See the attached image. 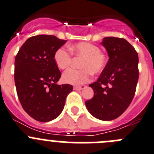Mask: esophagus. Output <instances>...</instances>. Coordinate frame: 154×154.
I'll use <instances>...</instances> for the list:
<instances>
[{
    "label": "esophagus",
    "mask_w": 154,
    "mask_h": 154,
    "mask_svg": "<svg viewBox=\"0 0 154 154\" xmlns=\"http://www.w3.org/2000/svg\"><path fill=\"white\" fill-rule=\"evenodd\" d=\"M85 88V85H81V86H75L74 90L75 91H80L82 90V89Z\"/></svg>",
    "instance_id": "1"
}]
</instances>
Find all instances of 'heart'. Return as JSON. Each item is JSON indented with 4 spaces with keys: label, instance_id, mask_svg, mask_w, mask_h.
Masks as SVG:
<instances>
[{
    "label": "heart",
    "instance_id": "1",
    "mask_svg": "<svg viewBox=\"0 0 154 154\" xmlns=\"http://www.w3.org/2000/svg\"><path fill=\"white\" fill-rule=\"evenodd\" d=\"M69 50L76 57L82 58L81 69L67 70L63 75V81L67 84L80 85L90 81L92 73L99 74L106 67L107 56L100 51L99 46L88 42H79L69 46ZM54 62L60 69H66L72 65V54L64 48H60L54 55Z\"/></svg>",
    "mask_w": 154,
    "mask_h": 154
}]
</instances>
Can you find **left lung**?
<instances>
[{
    "instance_id": "1",
    "label": "left lung",
    "mask_w": 154,
    "mask_h": 154,
    "mask_svg": "<svg viewBox=\"0 0 154 154\" xmlns=\"http://www.w3.org/2000/svg\"><path fill=\"white\" fill-rule=\"evenodd\" d=\"M101 45L109 60L97 82L89 85L94 94L85 105L95 118L110 121L122 115L132 101L139 75L138 55L124 38L106 37Z\"/></svg>"
}]
</instances>
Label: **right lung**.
<instances>
[{
	"mask_svg": "<svg viewBox=\"0 0 154 154\" xmlns=\"http://www.w3.org/2000/svg\"><path fill=\"white\" fill-rule=\"evenodd\" d=\"M54 35H39L26 41L15 58L17 93L23 109L34 119L49 122L63 111L72 85L57 84L61 72L54 53L66 42Z\"/></svg>",
	"mask_w": 154,
	"mask_h": 154,
	"instance_id": "right-lung-1",
	"label": "right lung"
}]
</instances>
